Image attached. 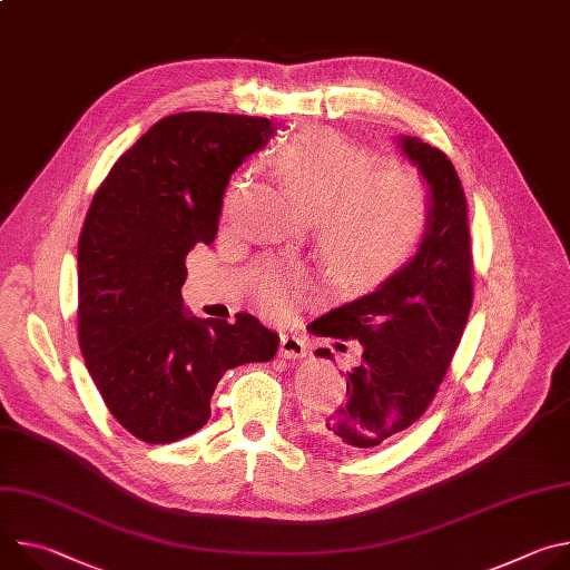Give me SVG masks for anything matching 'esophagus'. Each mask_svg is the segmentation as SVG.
Returning a JSON list of instances; mask_svg holds the SVG:
<instances>
[{
  "label": "esophagus",
  "instance_id": "obj_1",
  "mask_svg": "<svg viewBox=\"0 0 570 570\" xmlns=\"http://www.w3.org/2000/svg\"><path fill=\"white\" fill-rule=\"evenodd\" d=\"M306 352H308V347H306V343H304L302 338L288 336V334H284V336L279 338V356H282V358H288V361L304 358Z\"/></svg>",
  "mask_w": 570,
  "mask_h": 570
}]
</instances>
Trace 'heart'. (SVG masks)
Segmentation results:
<instances>
[{
	"instance_id": "b5f03b06",
	"label": "heart",
	"mask_w": 570,
	"mask_h": 570,
	"mask_svg": "<svg viewBox=\"0 0 570 570\" xmlns=\"http://www.w3.org/2000/svg\"><path fill=\"white\" fill-rule=\"evenodd\" d=\"M279 167L302 209L320 220L322 248L352 284L392 273L422 232L424 187L401 167H374V157L332 130H308L279 155ZM234 183L229 198L238 191ZM259 297L271 315H288L306 291V275L293 266L262 273Z\"/></svg>"
}]
</instances>
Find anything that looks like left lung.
<instances>
[{
    "mask_svg": "<svg viewBox=\"0 0 570 570\" xmlns=\"http://www.w3.org/2000/svg\"><path fill=\"white\" fill-rule=\"evenodd\" d=\"M399 153L426 189V223L415 255L372 293L308 324L311 334L356 338L361 361L343 409L317 424L345 453H372L415 424L433 401L471 308L466 198L451 159L420 137L396 135ZM332 358V350H315Z\"/></svg>",
    "mask_w": 570,
    "mask_h": 570,
    "instance_id": "left-lung-1",
    "label": "left lung"
}]
</instances>
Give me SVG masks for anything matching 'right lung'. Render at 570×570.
Wrapping results in <instances>:
<instances>
[{
	"label": "right lung",
	"instance_id": "1",
	"mask_svg": "<svg viewBox=\"0 0 570 570\" xmlns=\"http://www.w3.org/2000/svg\"><path fill=\"white\" fill-rule=\"evenodd\" d=\"M275 130L246 115L159 119L90 205L78 240V343L112 417L148 444L200 431L223 374L277 354L279 336L255 315L196 317L180 295L187 255L218 232L229 176Z\"/></svg>",
	"mask_w": 570,
	"mask_h": 570
}]
</instances>
